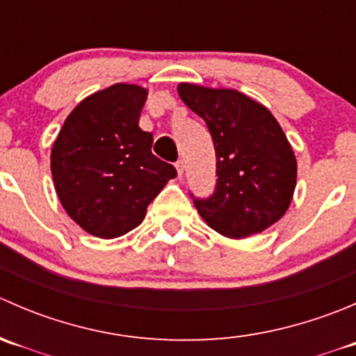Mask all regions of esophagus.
<instances>
[{
	"label": "esophagus",
	"instance_id": "34e87169",
	"mask_svg": "<svg viewBox=\"0 0 356 356\" xmlns=\"http://www.w3.org/2000/svg\"><path fill=\"white\" fill-rule=\"evenodd\" d=\"M175 168H177V174H179V175L184 174V168H186L184 160H177V161H175Z\"/></svg>",
	"mask_w": 356,
	"mask_h": 356
}]
</instances>
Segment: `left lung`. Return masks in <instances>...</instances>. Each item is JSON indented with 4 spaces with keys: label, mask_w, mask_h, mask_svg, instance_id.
<instances>
[{
    "label": "left lung",
    "mask_w": 356,
    "mask_h": 356,
    "mask_svg": "<svg viewBox=\"0 0 356 356\" xmlns=\"http://www.w3.org/2000/svg\"><path fill=\"white\" fill-rule=\"evenodd\" d=\"M182 102L208 125L217 156V186L195 200L208 227L243 239L288 211L296 188V156L270 110L236 89L181 82Z\"/></svg>",
    "instance_id": "obj_1"
}]
</instances>
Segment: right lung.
<instances>
[{"label": "right lung", "instance_id": "obj_1", "mask_svg": "<svg viewBox=\"0 0 356 356\" xmlns=\"http://www.w3.org/2000/svg\"><path fill=\"white\" fill-rule=\"evenodd\" d=\"M148 89L118 84L82 99L51 148L56 195L86 232L113 239L138 227L146 208L177 170L152 153L139 127Z\"/></svg>", "mask_w": 356, "mask_h": 356}]
</instances>
